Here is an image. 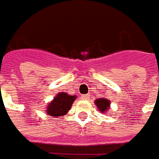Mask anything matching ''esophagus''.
Returning <instances> with one entry per match:
<instances>
[{
    "instance_id": "obj_1",
    "label": "esophagus",
    "mask_w": 159,
    "mask_h": 159,
    "mask_svg": "<svg viewBox=\"0 0 159 159\" xmlns=\"http://www.w3.org/2000/svg\"><path fill=\"white\" fill-rule=\"evenodd\" d=\"M89 98V95L88 94H84V95H81L82 100H88Z\"/></svg>"
}]
</instances>
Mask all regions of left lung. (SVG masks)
I'll return each instance as SVG.
<instances>
[{
  "label": "left lung",
  "instance_id": "obj_1",
  "mask_svg": "<svg viewBox=\"0 0 159 159\" xmlns=\"http://www.w3.org/2000/svg\"><path fill=\"white\" fill-rule=\"evenodd\" d=\"M94 103L96 105L97 108L101 111V113L103 114H107L109 107H110V104L111 102L109 100H107V98H99L94 101Z\"/></svg>",
  "mask_w": 159,
  "mask_h": 159
}]
</instances>
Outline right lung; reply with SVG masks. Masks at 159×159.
<instances>
[{"label": "right lung", "instance_id": "obj_1", "mask_svg": "<svg viewBox=\"0 0 159 159\" xmlns=\"http://www.w3.org/2000/svg\"><path fill=\"white\" fill-rule=\"evenodd\" d=\"M77 99L76 95H71L67 93L60 92L47 104L46 114L51 116H63L71 109L72 103Z\"/></svg>", "mask_w": 159, "mask_h": 159}]
</instances>
